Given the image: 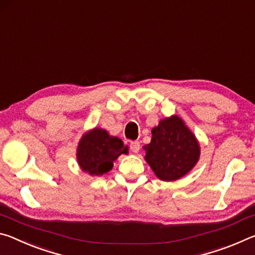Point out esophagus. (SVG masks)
Returning <instances> with one entry per match:
<instances>
[{"label": "esophagus", "instance_id": "esophagus-1", "mask_svg": "<svg viewBox=\"0 0 255 255\" xmlns=\"http://www.w3.org/2000/svg\"><path fill=\"white\" fill-rule=\"evenodd\" d=\"M130 149L132 153H138L140 149V144L139 141H131L130 143Z\"/></svg>", "mask_w": 255, "mask_h": 255}]
</instances>
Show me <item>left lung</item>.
I'll return each instance as SVG.
<instances>
[{
    "label": "left lung",
    "mask_w": 255,
    "mask_h": 255,
    "mask_svg": "<svg viewBox=\"0 0 255 255\" xmlns=\"http://www.w3.org/2000/svg\"><path fill=\"white\" fill-rule=\"evenodd\" d=\"M143 148L150 169L159 180L166 182L188 174L200 157L197 137L176 115L159 120L152 129V140Z\"/></svg>",
    "instance_id": "left-lung-1"
}]
</instances>
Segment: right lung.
<instances>
[{"label": "right lung", "instance_id": "add662e5", "mask_svg": "<svg viewBox=\"0 0 255 255\" xmlns=\"http://www.w3.org/2000/svg\"><path fill=\"white\" fill-rule=\"evenodd\" d=\"M128 146L118 137L109 135L106 129L96 127L83 133L76 148V159L81 170L92 176H101L114 167Z\"/></svg>", "mask_w": 255, "mask_h": 255}]
</instances>
